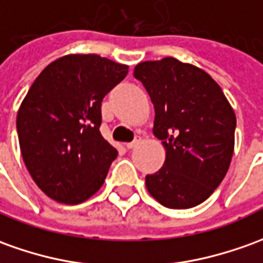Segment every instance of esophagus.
Listing matches in <instances>:
<instances>
[{
	"label": "esophagus",
	"mask_w": 263,
	"mask_h": 263,
	"mask_svg": "<svg viewBox=\"0 0 263 263\" xmlns=\"http://www.w3.org/2000/svg\"><path fill=\"white\" fill-rule=\"evenodd\" d=\"M140 142H142V139H140V137H136L133 142L126 143V147H127V149H135L136 146H137V144H139Z\"/></svg>",
	"instance_id": "1"
}]
</instances>
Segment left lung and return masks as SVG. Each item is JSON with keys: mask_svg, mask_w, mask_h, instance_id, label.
I'll return each mask as SVG.
<instances>
[{"mask_svg": "<svg viewBox=\"0 0 263 263\" xmlns=\"http://www.w3.org/2000/svg\"><path fill=\"white\" fill-rule=\"evenodd\" d=\"M155 106L153 133L166 149L146 187L169 209L204 202L231 164L236 117L222 88L203 70L173 57L135 67Z\"/></svg>", "mask_w": 263, "mask_h": 263, "instance_id": "left-lung-1", "label": "left lung"}]
</instances>
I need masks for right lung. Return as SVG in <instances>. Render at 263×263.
I'll use <instances>...</instances> for the list:
<instances>
[{
    "label": "right lung",
    "instance_id": "right-lung-1",
    "mask_svg": "<svg viewBox=\"0 0 263 263\" xmlns=\"http://www.w3.org/2000/svg\"><path fill=\"white\" fill-rule=\"evenodd\" d=\"M128 67L96 54H70L45 67L17 114L20 149L40 189L79 204L100 189L117 150L100 133L101 101Z\"/></svg>",
    "mask_w": 263,
    "mask_h": 263
}]
</instances>
